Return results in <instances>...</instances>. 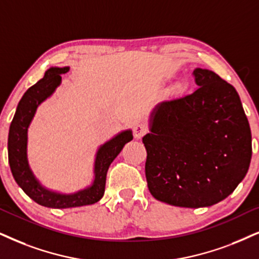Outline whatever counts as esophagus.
<instances>
[{
	"label": "esophagus",
	"mask_w": 259,
	"mask_h": 259,
	"mask_svg": "<svg viewBox=\"0 0 259 259\" xmlns=\"http://www.w3.org/2000/svg\"><path fill=\"white\" fill-rule=\"evenodd\" d=\"M147 132L148 130H147V127L143 124H137V125L134 126V136H135V139H142Z\"/></svg>",
	"instance_id": "34e87169"
}]
</instances>
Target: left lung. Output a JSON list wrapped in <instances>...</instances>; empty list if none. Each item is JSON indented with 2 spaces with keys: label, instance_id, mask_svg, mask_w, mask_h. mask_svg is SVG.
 I'll list each match as a JSON object with an SVG mask.
<instances>
[{
  "label": "left lung",
  "instance_id": "1",
  "mask_svg": "<svg viewBox=\"0 0 259 259\" xmlns=\"http://www.w3.org/2000/svg\"><path fill=\"white\" fill-rule=\"evenodd\" d=\"M194 93L150 113L146 178L154 198L184 208L228 197L250 166V124L235 88L214 71L194 70Z\"/></svg>",
  "mask_w": 259,
  "mask_h": 259
}]
</instances>
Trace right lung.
I'll list each match as a JSON object with an SVG mask.
<instances>
[{"mask_svg":"<svg viewBox=\"0 0 259 259\" xmlns=\"http://www.w3.org/2000/svg\"><path fill=\"white\" fill-rule=\"evenodd\" d=\"M68 71L69 67H51L45 71L41 80L25 92L16 107L8 134V160L15 182L35 203L55 209L82 207L99 201L105 192L106 175L111 162L117 158L125 143L133 140L132 130H124L98 148L94 160V179L87 188L73 194H61L47 189L39 183L29 167L27 159L28 126L38 106L51 97L61 84V74Z\"/></svg>","mask_w":259,"mask_h":259,"instance_id":"1","label":"right lung"}]
</instances>
